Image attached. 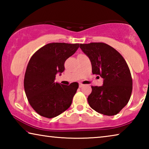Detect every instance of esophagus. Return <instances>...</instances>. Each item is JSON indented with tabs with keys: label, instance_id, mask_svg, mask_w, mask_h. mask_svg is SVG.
Listing matches in <instances>:
<instances>
[{
	"label": "esophagus",
	"instance_id": "34e87169",
	"mask_svg": "<svg viewBox=\"0 0 149 149\" xmlns=\"http://www.w3.org/2000/svg\"><path fill=\"white\" fill-rule=\"evenodd\" d=\"M84 84H79V87H84Z\"/></svg>",
	"mask_w": 149,
	"mask_h": 149
}]
</instances>
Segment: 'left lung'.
Wrapping results in <instances>:
<instances>
[{
    "label": "left lung",
    "instance_id": "left-lung-1",
    "mask_svg": "<svg viewBox=\"0 0 149 149\" xmlns=\"http://www.w3.org/2000/svg\"><path fill=\"white\" fill-rule=\"evenodd\" d=\"M80 48L89 58L93 74L103 79L102 86L91 87L88 103L100 114H117L129 102L132 92V77L127 64L116 50L106 43L80 44Z\"/></svg>",
    "mask_w": 149,
    "mask_h": 149
}]
</instances>
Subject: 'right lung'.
Segmentation results:
<instances>
[{
    "label": "right lung",
    "mask_w": 149,
    "mask_h": 149,
    "mask_svg": "<svg viewBox=\"0 0 149 149\" xmlns=\"http://www.w3.org/2000/svg\"><path fill=\"white\" fill-rule=\"evenodd\" d=\"M79 44L52 42L41 47L30 58L24 77V89L31 107L40 116L52 118L72 104L77 83L65 85L55 82L57 73L64 71V63Z\"/></svg>",
    "instance_id": "1"
}]
</instances>
